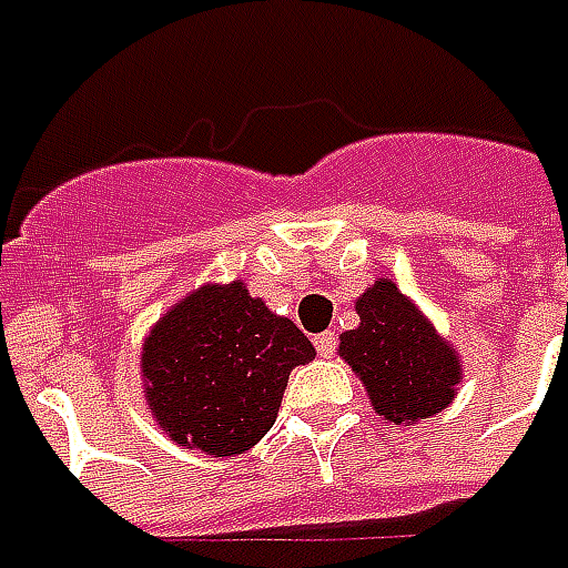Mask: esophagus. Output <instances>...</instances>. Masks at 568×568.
<instances>
[{"label": "esophagus", "instance_id": "esophagus-1", "mask_svg": "<svg viewBox=\"0 0 568 568\" xmlns=\"http://www.w3.org/2000/svg\"><path fill=\"white\" fill-rule=\"evenodd\" d=\"M313 346H316V353L322 358H332L334 356V346H337V334L334 332H322L313 337Z\"/></svg>", "mask_w": 568, "mask_h": 568}]
</instances>
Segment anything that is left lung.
Listing matches in <instances>:
<instances>
[{
  "mask_svg": "<svg viewBox=\"0 0 568 568\" xmlns=\"http://www.w3.org/2000/svg\"><path fill=\"white\" fill-rule=\"evenodd\" d=\"M358 328L341 334V356L368 389L374 414L414 426L450 405L463 381L453 349L393 280H377L356 301Z\"/></svg>",
  "mask_w": 568,
  "mask_h": 568,
  "instance_id": "left-lung-1",
  "label": "left lung"
}]
</instances>
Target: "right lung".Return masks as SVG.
<instances>
[{"label": "right lung", "mask_w": 568, "mask_h": 568, "mask_svg": "<svg viewBox=\"0 0 568 568\" xmlns=\"http://www.w3.org/2000/svg\"><path fill=\"white\" fill-rule=\"evenodd\" d=\"M313 356L295 322L271 313L240 280L200 285L142 344L145 402L179 447L234 456L271 432L288 374Z\"/></svg>", "instance_id": "obj_1"}]
</instances>
